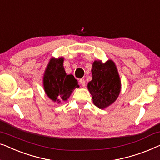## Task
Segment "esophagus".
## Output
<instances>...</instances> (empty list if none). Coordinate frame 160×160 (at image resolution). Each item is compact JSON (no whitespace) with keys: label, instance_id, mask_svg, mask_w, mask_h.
Masks as SVG:
<instances>
[{"label":"esophagus","instance_id":"esophagus-1","mask_svg":"<svg viewBox=\"0 0 160 160\" xmlns=\"http://www.w3.org/2000/svg\"><path fill=\"white\" fill-rule=\"evenodd\" d=\"M79 82H80V84H81V85L82 86V87H85V85H86V82H85V81H84V79H80L79 80Z\"/></svg>","mask_w":160,"mask_h":160}]
</instances>
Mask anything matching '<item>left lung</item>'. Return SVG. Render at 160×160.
<instances>
[{"label":"left lung","mask_w":160,"mask_h":160,"mask_svg":"<svg viewBox=\"0 0 160 160\" xmlns=\"http://www.w3.org/2000/svg\"><path fill=\"white\" fill-rule=\"evenodd\" d=\"M92 79L87 88L94 105L105 109L114 103L121 90V81L116 65L112 60L102 63L94 61L92 68Z\"/></svg>","instance_id":"left-lung-1"}]
</instances>
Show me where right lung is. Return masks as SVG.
Wrapping results in <instances>:
<instances>
[{"instance_id": "right-lung-1", "label": "right lung", "mask_w": 160, "mask_h": 160, "mask_svg": "<svg viewBox=\"0 0 160 160\" xmlns=\"http://www.w3.org/2000/svg\"><path fill=\"white\" fill-rule=\"evenodd\" d=\"M63 57L51 58L43 76L45 94L54 102L66 101L76 87L79 86L72 74L67 75L63 67Z\"/></svg>"}]
</instances>
